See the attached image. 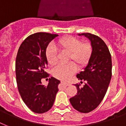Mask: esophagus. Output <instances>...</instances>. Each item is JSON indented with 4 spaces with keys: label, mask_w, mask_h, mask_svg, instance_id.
<instances>
[{
    "label": "esophagus",
    "mask_w": 126,
    "mask_h": 126,
    "mask_svg": "<svg viewBox=\"0 0 126 126\" xmlns=\"http://www.w3.org/2000/svg\"><path fill=\"white\" fill-rule=\"evenodd\" d=\"M61 83H62L63 84H64V85H65V86H69V85H70V83L66 82H63V81H62V82H61Z\"/></svg>",
    "instance_id": "1"
}]
</instances>
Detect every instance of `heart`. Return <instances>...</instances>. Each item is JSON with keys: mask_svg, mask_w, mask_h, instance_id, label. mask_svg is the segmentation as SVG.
Returning a JSON list of instances; mask_svg holds the SVG:
<instances>
[{"mask_svg": "<svg viewBox=\"0 0 126 126\" xmlns=\"http://www.w3.org/2000/svg\"><path fill=\"white\" fill-rule=\"evenodd\" d=\"M55 46L59 49L69 52V61L75 62L79 68L84 67L88 63L93 52V46L90 42H82L80 39L74 36L62 38ZM46 57L49 65H55L57 63V49L54 46L49 45L47 47ZM77 70V66L73 63L59 65L53 68L52 75L56 79L67 80Z\"/></svg>", "mask_w": 126, "mask_h": 126, "instance_id": "1", "label": "heart"}]
</instances>
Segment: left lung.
Segmentation results:
<instances>
[{
    "label": "left lung",
    "instance_id": "left-lung-1",
    "mask_svg": "<svg viewBox=\"0 0 126 126\" xmlns=\"http://www.w3.org/2000/svg\"><path fill=\"white\" fill-rule=\"evenodd\" d=\"M79 35L90 40L93 52L84 71L77 75L79 80L86 81L85 85L75 84L77 94L69 101L75 109L88 113L97 107L105 95L112 77V59L107 46L99 36L91 33Z\"/></svg>",
    "mask_w": 126,
    "mask_h": 126
}]
</instances>
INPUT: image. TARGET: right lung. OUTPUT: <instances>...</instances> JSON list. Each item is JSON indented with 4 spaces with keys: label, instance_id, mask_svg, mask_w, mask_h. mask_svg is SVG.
<instances>
[{
    "label": "right lung",
    "instance_id": "add662e5",
    "mask_svg": "<svg viewBox=\"0 0 126 126\" xmlns=\"http://www.w3.org/2000/svg\"><path fill=\"white\" fill-rule=\"evenodd\" d=\"M58 34L36 32L29 36L19 47L16 60V75L19 92L25 105L35 113L48 111L53 105L60 81L51 77L47 86L41 80L49 77L46 50Z\"/></svg>",
    "mask_w": 126,
    "mask_h": 126
}]
</instances>
